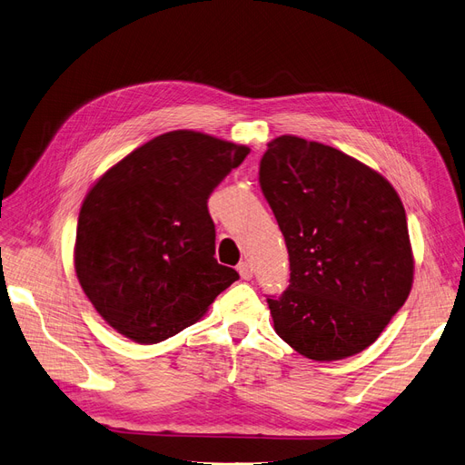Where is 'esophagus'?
<instances>
[{"label": "esophagus", "mask_w": 465, "mask_h": 465, "mask_svg": "<svg viewBox=\"0 0 465 465\" xmlns=\"http://www.w3.org/2000/svg\"><path fill=\"white\" fill-rule=\"evenodd\" d=\"M237 272H239V275H241V277L247 279V281L252 277V266L249 264V262H239Z\"/></svg>", "instance_id": "esophagus-1"}]
</instances>
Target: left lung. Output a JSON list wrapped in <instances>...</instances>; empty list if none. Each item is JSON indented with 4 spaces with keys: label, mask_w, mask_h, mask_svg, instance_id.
<instances>
[{
    "label": "left lung",
    "mask_w": 465,
    "mask_h": 465,
    "mask_svg": "<svg viewBox=\"0 0 465 465\" xmlns=\"http://www.w3.org/2000/svg\"><path fill=\"white\" fill-rule=\"evenodd\" d=\"M258 180L291 262L289 289L268 296L275 332L313 361L367 350L412 289L397 192L344 152L292 134L268 144Z\"/></svg>",
    "instance_id": "8db88e82"
}]
</instances>
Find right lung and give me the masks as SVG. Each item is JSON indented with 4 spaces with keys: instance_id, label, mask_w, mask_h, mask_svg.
<instances>
[{
    "instance_id": "right-lung-1",
    "label": "right lung",
    "mask_w": 465,
    "mask_h": 465,
    "mask_svg": "<svg viewBox=\"0 0 465 465\" xmlns=\"http://www.w3.org/2000/svg\"><path fill=\"white\" fill-rule=\"evenodd\" d=\"M247 146L195 131L152 138L108 169L77 218L74 266L110 327L157 344L205 315L239 273L214 258L207 199Z\"/></svg>"
}]
</instances>
